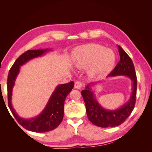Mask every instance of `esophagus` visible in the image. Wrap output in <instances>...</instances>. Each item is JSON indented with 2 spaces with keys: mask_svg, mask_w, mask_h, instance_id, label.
Wrapping results in <instances>:
<instances>
[{
  "mask_svg": "<svg viewBox=\"0 0 152 152\" xmlns=\"http://www.w3.org/2000/svg\"><path fill=\"white\" fill-rule=\"evenodd\" d=\"M82 87V84L80 82H76L75 83V87L77 89H80L81 87Z\"/></svg>",
  "mask_w": 152,
  "mask_h": 152,
  "instance_id": "obj_1",
  "label": "esophagus"
}]
</instances>
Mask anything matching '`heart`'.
<instances>
[{
  "instance_id": "1",
  "label": "heart",
  "mask_w": 152,
  "mask_h": 152,
  "mask_svg": "<svg viewBox=\"0 0 152 152\" xmlns=\"http://www.w3.org/2000/svg\"><path fill=\"white\" fill-rule=\"evenodd\" d=\"M115 55L111 49L99 44H89L77 48L74 52V65L79 69H87L89 76L100 79L111 72Z\"/></svg>"
}]
</instances>
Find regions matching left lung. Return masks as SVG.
I'll use <instances>...</instances> for the list:
<instances>
[{"instance_id": "8db88e82", "label": "left lung", "mask_w": 152, "mask_h": 152, "mask_svg": "<svg viewBox=\"0 0 152 152\" xmlns=\"http://www.w3.org/2000/svg\"><path fill=\"white\" fill-rule=\"evenodd\" d=\"M118 48L121 59L107 77L124 75L131 80L132 94L127 102L115 110L104 108L96 99L94 91L91 89V87L94 86L93 82L87 84L86 89L81 92L85 102L88 119L94 125L101 127H112L121 125L130 115L135 105L137 77L134 64L131 58L120 45H118Z\"/></svg>"}]
</instances>
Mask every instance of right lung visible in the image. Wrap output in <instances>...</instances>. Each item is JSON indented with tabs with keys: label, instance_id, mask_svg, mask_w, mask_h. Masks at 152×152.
I'll return each instance as SVG.
<instances>
[{
	"label": "right lung",
	"instance_id": "1",
	"mask_svg": "<svg viewBox=\"0 0 152 152\" xmlns=\"http://www.w3.org/2000/svg\"><path fill=\"white\" fill-rule=\"evenodd\" d=\"M51 49L28 50L18 57L11 68L7 77L8 106L14 117L21 126L26 129L35 132H45L54 130L62 122L64 115V103L68 94L72 91L74 82L71 81L67 84L56 86L44 109L39 115L31 118H23L18 115L14 109L12 103V88L15 84L16 77L20 71V66L30 59L43 56Z\"/></svg>",
	"mask_w": 152,
	"mask_h": 152
}]
</instances>
